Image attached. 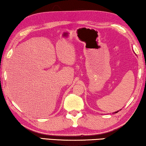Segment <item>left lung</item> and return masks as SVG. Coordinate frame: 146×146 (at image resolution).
I'll return each mask as SVG.
<instances>
[{
    "mask_svg": "<svg viewBox=\"0 0 146 146\" xmlns=\"http://www.w3.org/2000/svg\"><path fill=\"white\" fill-rule=\"evenodd\" d=\"M119 112V111H117V112H114V113H117Z\"/></svg>",
    "mask_w": 146,
    "mask_h": 146,
    "instance_id": "obj_1",
    "label": "left lung"
}]
</instances>
